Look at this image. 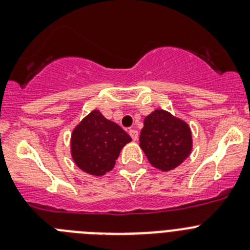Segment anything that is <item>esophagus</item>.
<instances>
[{
	"label": "esophagus",
	"mask_w": 250,
	"mask_h": 250,
	"mask_svg": "<svg viewBox=\"0 0 250 250\" xmlns=\"http://www.w3.org/2000/svg\"><path fill=\"white\" fill-rule=\"evenodd\" d=\"M129 135L131 136L132 140L136 141V140H138V138H139V132H138V130L130 129V130H129Z\"/></svg>",
	"instance_id": "obj_1"
}]
</instances>
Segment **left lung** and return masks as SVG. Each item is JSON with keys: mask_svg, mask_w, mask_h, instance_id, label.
<instances>
[{"mask_svg": "<svg viewBox=\"0 0 250 250\" xmlns=\"http://www.w3.org/2000/svg\"><path fill=\"white\" fill-rule=\"evenodd\" d=\"M139 141L150 164L163 171L179 167L193 146L188 124L165 110H155L147 115Z\"/></svg>", "mask_w": 250, "mask_h": 250, "instance_id": "1", "label": "left lung"}]
</instances>
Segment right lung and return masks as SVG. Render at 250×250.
Returning <instances> with one entry per match:
<instances>
[{"label": "right lung", "mask_w": 250, "mask_h": 250, "mask_svg": "<svg viewBox=\"0 0 250 250\" xmlns=\"http://www.w3.org/2000/svg\"><path fill=\"white\" fill-rule=\"evenodd\" d=\"M130 141L118 124L94 110L72 131L71 155L85 173L100 176L112 170L121 149Z\"/></svg>", "instance_id": "right-lung-1"}]
</instances>
